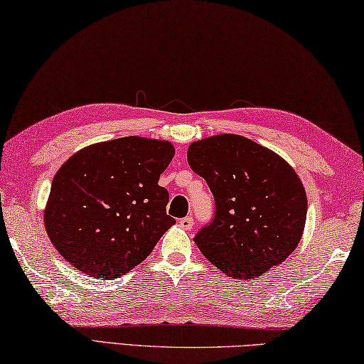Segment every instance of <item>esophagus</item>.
<instances>
[{
  "mask_svg": "<svg viewBox=\"0 0 364 364\" xmlns=\"http://www.w3.org/2000/svg\"><path fill=\"white\" fill-rule=\"evenodd\" d=\"M193 224H194V221H193V218H191V216L181 218V220H180V226H181L183 229H186V230L193 229Z\"/></svg>",
  "mask_w": 364,
  "mask_h": 364,
  "instance_id": "34e87169",
  "label": "esophagus"
}]
</instances>
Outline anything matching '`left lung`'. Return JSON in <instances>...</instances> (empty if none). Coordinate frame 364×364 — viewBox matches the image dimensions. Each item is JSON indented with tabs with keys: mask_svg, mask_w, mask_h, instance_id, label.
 I'll use <instances>...</instances> for the list:
<instances>
[{
	"mask_svg": "<svg viewBox=\"0 0 364 364\" xmlns=\"http://www.w3.org/2000/svg\"><path fill=\"white\" fill-rule=\"evenodd\" d=\"M188 162L215 197L213 220L194 242L221 272L259 277L299 245L307 196L279 154L250 138L223 134L191 143Z\"/></svg>",
	"mask_w": 364,
	"mask_h": 364,
	"instance_id": "obj_1",
	"label": "left lung"
}]
</instances>
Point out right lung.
<instances>
[{"instance_id":"1","label":"right lung","mask_w":364,"mask_h":364,"mask_svg":"<svg viewBox=\"0 0 364 364\" xmlns=\"http://www.w3.org/2000/svg\"><path fill=\"white\" fill-rule=\"evenodd\" d=\"M171 143L124 136L77 151L52 180L44 224L52 245L81 272L117 279L146 259L175 220L159 176Z\"/></svg>"}]
</instances>
